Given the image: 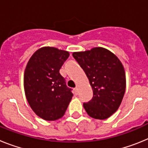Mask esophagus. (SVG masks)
<instances>
[{
    "label": "esophagus",
    "mask_w": 148,
    "mask_h": 148,
    "mask_svg": "<svg viewBox=\"0 0 148 148\" xmlns=\"http://www.w3.org/2000/svg\"><path fill=\"white\" fill-rule=\"evenodd\" d=\"M74 90H75V93L77 95V94H78V87H75V88L74 89Z\"/></svg>",
    "instance_id": "34e87169"
}]
</instances>
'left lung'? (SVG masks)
<instances>
[{"label":"left lung","mask_w":148,"mask_h":148,"mask_svg":"<svg viewBox=\"0 0 148 148\" xmlns=\"http://www.w3.org/2000/svg\"><path fill=\"white\" fill-rule=\"evenodd\" d=\"M73 56L88 78L93 97L84 108L95 119H106L119 109L125 88L126 76L123 64L112 52L103 47L75 52Z\"/></svg>","instance_id":"left-lung-1"}]
</instances>
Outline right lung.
I'll use <instances>...</instances> for the list:
<instances>
[{
	"label": "right lung",
	"instance_id": "right-lung-1",
	"mask_svg": "<svg viewBox=\"0 0 148 148\" xmlns=\"http://www.w3.org/2000/svg\"><path fill=\"white\" fill-rule=\"evenodd\" d=\"M69 56L67 51L44 47L35 51L26 66V98L34 113L46 121L61 119L73 98L71 89L59 73Z\"/></svg>",
	"mask_w": 148,
	"mask_h": 148
}]
</instances>
